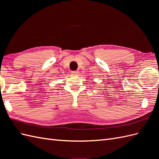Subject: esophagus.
<instances>
[{"instance_id": "obj_1", "label": "esophagus", "mask_w": 159, "mask_h": 159, "mask_svg": "<svg viewBox=\"0 0 159 159\" xmlns=\"http://www.w3.org/2000/svg\"><path fill=\"white\" fill-rule=\"evenodd\" d=\"M78 73H79L78 71H71V74H73V75H78Z\"/></svg>"}]
</instances>
